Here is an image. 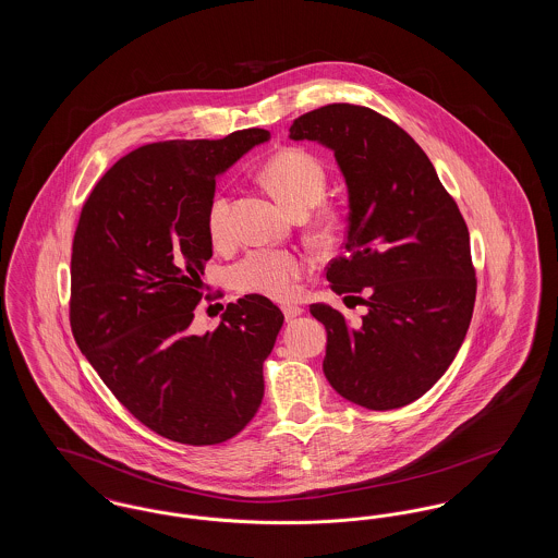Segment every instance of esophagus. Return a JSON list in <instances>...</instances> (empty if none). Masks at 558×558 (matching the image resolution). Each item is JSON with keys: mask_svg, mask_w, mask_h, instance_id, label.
<instances>
[{"mask_svg": "<svg viewBox=\"0 0 558 558\" xmlns=\"http://www.w3.org/2000/svg\"><path fill=\"white\" fill-rule=\"evenodd\" d=\"M282 314H284V318L287 319H294L296 316L303 314V310H301L299 305H294V303H284V305H282Z\"/></svg>", "mask_w": 558, "mask_h": 558, "instance_id": "esophagus-1", "label": "esophagus"}]
</instances>
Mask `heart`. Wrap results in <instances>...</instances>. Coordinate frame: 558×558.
<instances>
[{
	"mask_svg": "<svg viewBox=\"0 0 558 558\" xmlns=\"http://www.w3.org/2000/svg\"><path fill=\"white\" fill-rule=\"evenodd\" d=\"M264 178L276 196L292 213L314 209L326 194L328 175L322 160L303 150L287 148L267 160ZM332 219L328 211L319 213L318 221L326 226ZM207 230L213 242H226L232 236V203L230 194L215 192L207 207ZM312 259L294 248H255L239 262L232 276L240 291L264 294L269 299H289L299 280L310 271Z\"/></svg>",
	"mask_w": 558,
	"mask_h": 558,
	"instance_id": "heart-1",
	"label": "heart"
}]
</instances>
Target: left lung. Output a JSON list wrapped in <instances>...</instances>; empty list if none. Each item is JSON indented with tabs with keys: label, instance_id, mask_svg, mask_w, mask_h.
<instances>
[{
	"label": "left lung",
	"instance_id": "left-lung-1",
	"mask_svg": "<svg viewBox=\"0 0 558 558\" xmlns=\"http://www.w3.org/2000/svg\"><path fill=\"white\" fill-rule=\"evenodd\" d=\"M289 132L328 146L345 175L347 239L326 278L368 310L351 326L330 305L310 307L328 332L324 374L368 410L408 405L450 368L473 318L466 221L425 150L376 110L328 105L294 119Z\"/></svg>",
	"mask_w": 558,
	"mask_h": 558
}]
</instances>
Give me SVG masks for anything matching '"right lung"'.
I'll use <instances>...</instances> for the list:
<instances>
[{"label":"right lung","instance_id":"right-lung-1","mask_svg":"<svg viewBox=\"0 0 558 558\" xmlns=\"http://www.w3.org/2000/svg\"><path fill=\"white\" fill-rule=\"evenodd\" d=\"M146 144L117 160L81 209L71 255V330L112 396L160 437L215 446L264 399V362L282 312L262 294L230 303L213 332L190 324L211 259L207 207L215 178L267 142Z\"/></svg>","mask_w":558,"mask_h":558}]
</instances>
